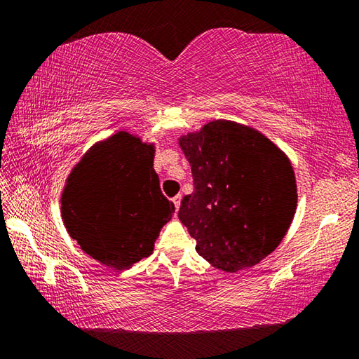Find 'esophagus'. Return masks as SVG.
I'll list each match as a JSON object with an SVG mask.
<instances>
[{"instance_id":"34e87169","label":"esophagus","mask_w":359,"mask_h":359,"mask_svg":"<svg viewBox=\"0 0 359 359\" xmlns=\"http://www.w3.org/2000/svg\"><path fill=\"white\" fill-rule=\"evenodd\" d=\"M180 201H182V196H180V194H177V196H174V198H172V203H174V205H175V210H179V209H180Z\"/></svg>"}]
</instances>
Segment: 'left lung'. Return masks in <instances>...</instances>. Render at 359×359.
<instances>
[{"instance_id": "obj_1", "label": "left lung", "mask_w": 359, "mask_h": 359, "mask_svg": "<svg viewBox=\"0 0 359 359\" xmlns=\"http://www.w3.org/2000/svg\"><path fill=\"white\" fill-rule=\"evenodd\" d=\"M177 144L194 185L182 199L179 220L196 239V252L229 274L261 263L296 214L287 154L252 126L223 118L179 136Z\"/></svg>"}]
</instances>
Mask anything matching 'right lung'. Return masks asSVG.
<instances>
[{"label": "right lung", "instance_id": "add662e5", "mask_svg": "<svg viewBox=\"0 0 359 359\" xmlns=\"http://www.w3.org/2000/svg\"><path fill=\"white\" fill-rule=\"evenodd\" d=\"M154 158V142L118 131L95 142L66 179L60 199L66 231L101 264L121 271L149 257L175 212Z\"/></svg>", "mask_w": 359, "mask_h": 359}]
</instances>
